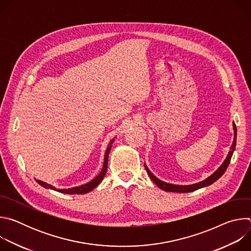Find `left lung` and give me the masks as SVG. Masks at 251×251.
<instances>
[{"label": "left lung", "mask_w": 251, "mask_h": 251, "mask_svg": "<svg viewBox=\"0 0 251 251\" xmlns=\"http://www.w3.org/2000/svg\"><path fill=\"white\" fill-rule=\"evenodd\" d=\"M233 130H234V138H233V142H232V145L230 147V151L228 152V155L226 157V159L224 161V163L221 165V167L214 172L213 174H211L209 176H207L205 180L201 181V182H199L197 184H193V185H188V186H180V185H173V184H168L166 182H163L161 180H159V178L157 176H155L152 172L148 169V167L145 165V169L149 175V176L151 177V180L160 188L162 189L163 191L165 192H173V193H190V192H194V191H197L201 188H203V187H206V186H209L211 184H213L216 181H218L219 178L225 174L226 170L227 169L229 163H230V159L232 157V154H233V151L235 149V146H236V126L235 124L233 123Z\"/></svg>", "instance_id": "8db88e82"}]
</instances>
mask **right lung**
Wrapping results in <instances>:
<instances>
[{"label": "right lung", "instance_id": "obj_1", "mask_svg": "<svg viewBox=\"0 0 251 251\" xmlns=\"http://www.w3.org/2000/svg\"><path fill=\"white\" fill-rule=\"evenodd\" d=\"M115 139H112L109 143L108 147H107L106 151H105V155H104V162H103V168L101 170V172L99 173L98 176H96L93 180H91L89 183L87 184H84V185H81V186H78V187H75V188H70V189H59L57 190L56 188H54L53 186L51 185H49L43 181H40V180H35L38 182V184H40L42 187L44 188H47V189H50V190H53V191H57L59 193H62V194H68V195H82V194H86V193H89L91 192L93 189H95L103 180V177L106 174V171H107V167H108V156H109V153H110V150H111V147H112V143L114 142Z\"/></svg>", "mask_w": 251, "mask_h": 251}]
</instances>
